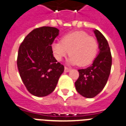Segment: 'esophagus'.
<instances>
[{
    "label": "esophagus",
    "mask_w": 126,
    "mask_h": 126,
    "mask_svg": "<svg viewBox=\"0 0 126 126\" xmlns=\"http://www.w3.org/2000/svg\"><path fill=\"white\" fill-rule=\"evenodd\" d=\"M70 71H71V69H69V68H67V67H65V69H64V71H65V73H68V72H69Z\"/></svg>",
    "instance_id": "obj_1"
}]
</instances>
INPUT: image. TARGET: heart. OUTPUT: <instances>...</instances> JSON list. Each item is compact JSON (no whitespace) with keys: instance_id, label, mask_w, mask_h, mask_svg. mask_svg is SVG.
<instances>
[{"instance_id":"obj_1","label":"heart","mask_w":126,"mask_h":126,"mask_svg":"<svg viewBox=\"0 0 126 126\" xmlns=\"http://www.w3.org/2000/svg\"><path fill=\"white\" fill-rule=\"evenodd\" d=\"M55 59L61 61L71 55L69 63L84 67L93 63L97 55L98 44L94 37L82 31L74 32L64 35L61 42H54L51 45Z\"/></svg>"}]
</instances>
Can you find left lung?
Wrapping results in <instances>:
<instances>
[{
    "instance_id": "8db88e82",
    "label": "left lung",
    "mask_w": 126,
    "mask_h": 126,
    "mask_svg": "<svg viewBox=\"0 0 126 126\" xmlns=\"http://www.w3.org/2000/svg\"><path fill=\"white\" fill-rule=\"evenodd\" d=\"M99 53L90 67L79 69L76 90L84 97L91 98L98 94L108 81L112 67V55L107 40L98 30H94Z\"/></svg>"
}]
</instances>
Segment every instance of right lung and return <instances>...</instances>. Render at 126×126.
Here are the masks:
<instances>
[{"label":"right lung","instance_id":"1","mask_svg":"<svg viewBox=\"0 0 126 126\" xmlns=\"http://www.w3.org/2000/svg\"><path fill=\"white\" fill-rule=\"evenodd\" d=\"M59 30L44 26L34 29L18 49L17 65L27 90L35 96H47L54 91L64 66L53 55L51 45Z\"/></svg>","mask_w":126,"mask_h":126}]
</instances>
